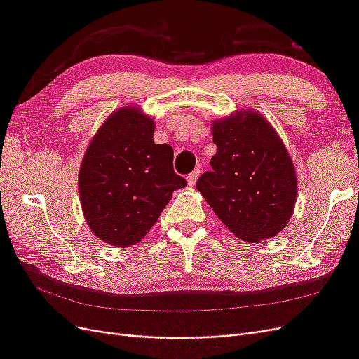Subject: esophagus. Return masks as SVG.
Instances as JSON below:
<instances>
[{
    "instance_id": "esophagus-1",
    "label": "esophagus",
    "mask_w": 359,
    "mask_h": 359,
    "mask_svg": "<svg viewBox=\"0 0 359 359\" xmlns=\"http://www.w3.org/2000/svg\"><path fill=\"white\" fill-rule=\"evenodd\" d=\"M199 175H201V170H199V169H194V170L190 173V175H187V184H189L190 187H193L194 184H196Z\"/></svg>"
}]
</instances>
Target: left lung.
Listing matches in <instances>:
<instances>
[{
	"instance_id": "1",
	"label": "left lung",
	"mask_w": 359,
	"mask_h": 359,
	"mask_svg": "<svg viewBox=\"0 0 359 359\" xmlns=\"http://www.w3.org/2000/svg\"><path fill=\"white\" fill-rule=\"evenodd\" d=\"M217 153L196 189L235 236L259 243L287 226L298 181L290 154L268 119L240 109L211 123Z\"/></svg>"
}]
</instances>
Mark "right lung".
Listing matches in <instances>:
<instances>
[{"instance_id": "add662e5", "label": "right lung", "mask_w": 359, "mask_h": 359, "mask_svg": "<svg viewBox=\"0 0 359 359\" xmlns=\"http://www.w3.org/2000/svg\"><path fill=\"white\" fill-rule=\"evenodd\" d=\"M154 128L142 107H119L85 151L78 178L82 212L91 232L106 244H137L172 193L186 187V180L173 172L172 147L154 144Z\"/></svg>"}]
</instances>
